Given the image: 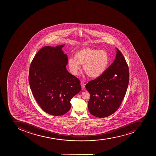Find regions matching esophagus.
Masks as SVG:
<instances>
[{"mask_svg": "<svg viewBox=\"0 0 156 156\" xmlns=\"http://www.w3.org/2000/svg\"><path fill=\"white\" fill-rule=\"evenodd\" d=\"M80 84H81V89H82V90L84 89L85 85V84L83 82H81V83H80Z\"/></svg>", "mask_w": 156, "mask_h": 156, "instance_id": "34e87169", "label": "esophagus"}]
</instances>
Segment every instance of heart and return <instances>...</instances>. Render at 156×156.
<instances>
[{
    "mask_svg": "<svg viewBox=\"0 0 156 156\" xmlns=\"http://www.w3.org/2000/svg\"><path fill=\"white\" fill-rule=\"evenodd\" d=\"M109 57L106 51L86 48L77 51L75 58L68 59V65L72 73L77 75L83 65L85 72L88 76L97 78L101 76L108 67Z\"/></svg>",
    "mask_w": 156,
    "mask_h": 156,
    "instance_id": "obj_1",
    "label": "heart"
}]
</instances>
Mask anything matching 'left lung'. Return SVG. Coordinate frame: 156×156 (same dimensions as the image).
I'll list each match as a JSON object with an SVG mask.
<instances>
[{"mask_svg": "<svg viewBox=\"0 0 156 156\" xmlns=\"http://www.w3.org/2000/svg\"><path fill=\"white\" fill-rule=\"evenodd\" d=\"M129 71L125 58L117 48L114 62L85 88L90 94L88 109L98 118L108 117L118 109L125 97L129 83Z\"/></svg>", "mask_w": 156, "mask_h": 156, "instance_id": "left-lung-1", "label": "left lung"}]
</instances>
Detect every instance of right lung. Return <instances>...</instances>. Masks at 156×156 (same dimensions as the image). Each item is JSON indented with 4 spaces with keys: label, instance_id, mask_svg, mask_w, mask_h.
<instances>
[{
    "label": "right lung",
    "instance_id": "add662e5",
    "mask_svg": "<svg viewBox=\"0 0 156 156\" xmlns=\"http://www.w3.org/2000/svg\"><path fill=\"white\" fill-rule=\"evenodd\" d=\"M65 45L45 46L38 51L30 66L29 82L42 109L51 115H62L70 109L71 99L81 90L79 79L66 69Z\"/></svg>",
    "mask_w": 156,
    "mask_h": 156
}]
</instances>
